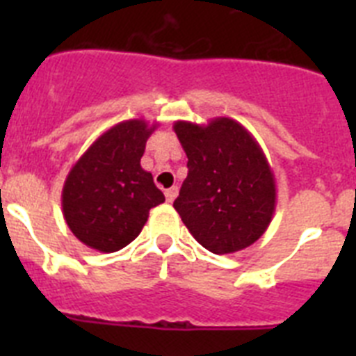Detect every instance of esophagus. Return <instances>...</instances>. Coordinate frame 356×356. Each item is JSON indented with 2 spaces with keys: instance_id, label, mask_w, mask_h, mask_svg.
Segmentation results:
<instances>
[{
  "instance_id": "1",
  "label": "esophagus",
  "mask_w": 356,
  "mask_h": 356,
  "mask_svg": "<svg viewBox=\"0 0 356 356\" xmlns=\"http://www.w3.org/2000/svg\"><path fill=\"white\" fill-rule=\"evenodd\" d=\"M176 196H178V187H171L165 191V200H168V203H172Z\"/></svg>"
}]
</instances>
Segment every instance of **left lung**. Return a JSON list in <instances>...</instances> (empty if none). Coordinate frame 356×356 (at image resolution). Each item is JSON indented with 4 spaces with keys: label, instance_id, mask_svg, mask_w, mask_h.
Wrapping results in <instances>:
<instances>
[{
    "label": "left lung",
    "instance_id": "obj_1",
    "mask_svg": "<svg viewBox=\"0 0 356 356\" xmlns=\"http://www.w3.org/2000/svg\"><path fill=\"white\" fill-rule=\"evenodd\" d=\"M187 155V178L172 207L201 246L216 254L241 251L259 241L276 209L275 172L262 147L229 118L207 124L176 121Z\"/></svg>",
    "mask_w": 356,
    "mask_h": 356
}]
</instances>
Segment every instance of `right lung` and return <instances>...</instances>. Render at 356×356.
I'll use <instances>...</instances> for the list:
<instances>
[{
	"label": "right lung",
	"mask_w": 356,
	"mask_h": 356,
	"mask_svg": "<svg viewBox=\"0 0 356 356\" xmlns=\"http://www.w3.org/2000/svg\"><path fill=\"white\" fill-rule=\"evenodd\" d=\"M159 122L122 121L103 131L74 162L62 188V212L85 246L114 253L146 225L149 210L165 201L151 172L140 168Z\"/></svg>",
	"instance_id": "1"
}]
</instances>
